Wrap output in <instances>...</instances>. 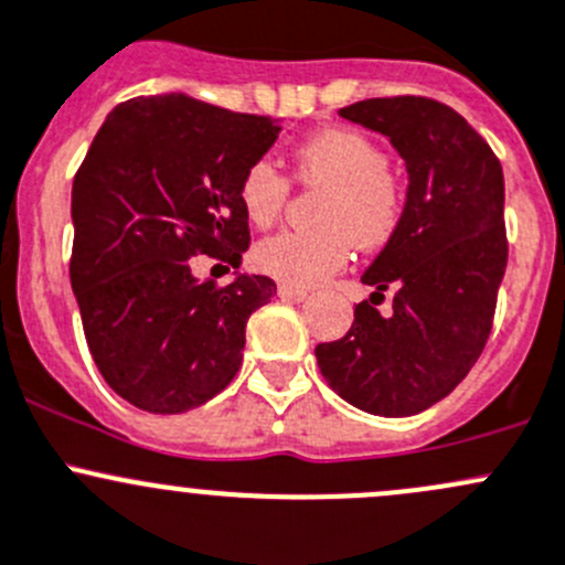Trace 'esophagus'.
I'll return each instance as SVG.
<instances>
[{"instance_id":"34e87169","label":"esophagus","mask_w":565,"mask_h":565,"mask_svg":"<svg viewBox=\"0 0 565 565\" xmlns=\"http://www.w3.org/2000/svg\"><path fill=\"white\" fill-rule=\"evenodd\" d=\"M278 298L295 300V303H300V300L309 298V292H306V289H300V287H289V284H281V287H278Z\"/></svg>"}]
</instances>
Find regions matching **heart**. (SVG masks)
<instances>
[{
  "instance_id": "heart-1",
  "label": "heart",
  "mask_w": 565,
  "mask_h": 565,
  "mask_svg": "<svg viewBox=\"0 0 565 565\" xmlns=\"http://www.w3.org/2000/svg\"><path fill=\"white\" fill-rule=\"evenodd\" d=\"M295 177L324 185L317 230H287L254 248V265L289 287H315L344 270L352 243L377 250L398 232L404 218L402 180L388 169L383 147L358 130H324L295 150ZM237 199L250 224L270 226L284 213L289 180L273 161H254L243 172Z\"/></svg>"
}]
</instances>
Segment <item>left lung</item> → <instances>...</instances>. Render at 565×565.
<instances>
[{
    "label": "left lung",
    "mask_w": 565,
    "mask_h": 565,
    "mask_svg": "<svg viewBox=\"0 0 565 565\" xmlns=\"http://www.w3.org/2000/svg\"><path fill=\"white\" fill-rule=\"evenodd\" d=\"M339 114L388 136L409 185L402 226L361 278L372 298L355 306L344 339L317 344V363L358 409L404 418L457 388L492 333L509 262L503 167L440 100L369 98ZM388 288L394 311L380 316Z\"/></svg>",
    "instance_id": "obj_1"
}]
</instances>
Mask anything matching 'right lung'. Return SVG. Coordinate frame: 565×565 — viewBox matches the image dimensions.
<instances>
[{"instance_id":"right-lung-1","label":"right lung","mask_w":565,"mask_h":565,"mask_svg":"<svg viewBox=\"0 0 565 565\" xmlns=\"http://www.w3.org/2000/svg\"><path fill=\"white\" fill-rule=\"evenodd\" d=\"M278 130L169 93L125 100L95 134L73 177L71 284L95 366L134 407L188 413L235 380L248 317L276 281H196L191 256L241 267L250 232L237 185Z\"/></svg>"}]
</instances>
